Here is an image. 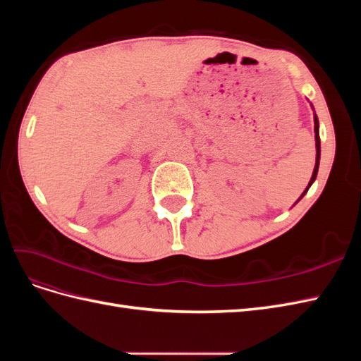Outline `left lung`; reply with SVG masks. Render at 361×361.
Masks as SVG:
<instances>
[{
  "mask_svg": "<svg viewBox=\"0 0 361 361\" xmlns=\"http://www.w3.org/2000/svg\"><path fill=\"white\" fill-rule=\"evenodd\" d=\"M312 108H313V105H312ZM313 120H314V141H316V162H314V169H313V174H312V179H310V182H309V185H307V188L304 190V192L301 194V197L297 200V202H300L302 197H304V194L309 191V188L312 187V183L314 182V179H316V176H318V170H319V159H321V138H319V120H318V116H313ZM295 202V203H297Z\"/></svg>",
  "mask_w": 361,
  "mask_h": 361,
  "instance_id": "obj_1",
  "label": "left lung"
}]
</instances>
